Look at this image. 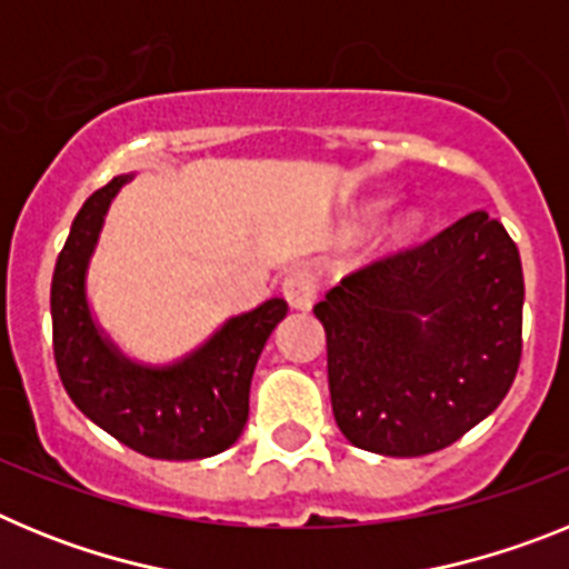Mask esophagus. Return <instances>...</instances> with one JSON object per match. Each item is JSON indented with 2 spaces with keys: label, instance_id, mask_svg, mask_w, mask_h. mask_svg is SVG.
<instances>
[{
  "label": "esophagus",
  "instance_id": "obj_1",
  "mask_svg": "<svg viewBox=\"0 0 569 569\" xmlns=\"http://www.w3.org/2000/svg\"><path fill=\"white\" fill-rule=\"evenodd\" d=\"M281 293L288 299L290 308L308 310L316 301V281L308 270H293V273L284 276L281 281Z\"/></svg>",
  "mask_w": 569,
  "mask_h": 569
}]
</instances>
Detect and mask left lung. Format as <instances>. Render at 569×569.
<instances>
[{
  "label": "left lung",
  "mask_w": 569,
  "mask_h": 569,
  "mask_svg": "<svg viewBox=\"0 0 569 569\" xmlns=\"http://www.w3.org/2000/svg\"><path fill=\"white\" fill-rule=\"evenodd\" d=\"M521 308L519 248L485 210L345 276L313 308L345 439L401 459L459 441L516 379Z\"/></svg>",
  "instance_id": "1"
}]
</instances>
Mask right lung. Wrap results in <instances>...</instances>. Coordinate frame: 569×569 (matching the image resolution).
I'll return each instance as SVG.
<instances>
[{"label": "right lung", "instance_id": "right-lung-1", "mask_svg": "<svg viewBox=\"0 0 569 569\" xmlns=\"http://www.w3.org/2000/svg\"><path fill=\"white\" fill-rule=\"evenodd\" d=\"M130 176H116L90 196L50 281L53 359L73 405L113 439L150 459L190 461L222 453L248 425L250 379L261 347L288 316V301L270 299L230 319L208 345L170 367L124 359L90 319L84 299L88 259L97 248L110 199Z\"/></svg>", "mask_w": 569, "mask_h": 569}]
</instances>
